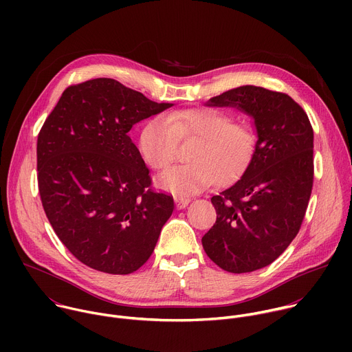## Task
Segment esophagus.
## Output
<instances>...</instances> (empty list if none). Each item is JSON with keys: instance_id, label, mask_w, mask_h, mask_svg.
<instances>
[{"instance_id": "esophagus-1", "label": "esophagus", "mask_w": 352, "mask_h": 352, "mask_svg": "<svg viewBox=\"0 0 352 352\" xmlns=\"http://www.w3.org/2000/svg\"><path fill=\"white\" fill-rule=\"evenodd\" d=\"M174 200H175V205L178 209H184L188 206V204L190 202L189 197H185V196H174Z\"/></svg>"}]
</instances>
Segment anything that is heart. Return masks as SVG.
I'll return each mask as SVG.
<instances>
[{
	"label": "heart",
	"instance_id": "obj_1",
	"mask_svg": "<svg viewBox=\"0 0 352 352\" xmlns=\"http://www.w3.org/2000/svg\"><path fill=\"white\" fill-rule=\"evenodd\" d=\"M195 140L189 163L163 174L157 184L178 196L202 190L213 184H227L249 164L256 147V133L245 121L213 107H190L150 120L142 129L139 148L144 162L157 171L171 166L179 142Z\"/></svg>",
	"mask_w": 352,
	"mask_h": 352
}]
</instances>
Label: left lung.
I'll list each match as a JSON object with an SVG mask.
<instances>
[{
  "mask_svg": "<svg viewBox=\"0 0 352 352\" xmlns=\"http://www.w3.org/2000/svg\"><path fill=\"white\" fill-rule=\"evenodd\" d=\"M208 106L249 114L258 142L242 177L212 197L217 219L202 245L223 270L254 272L273 263L304 221L314 186V129L288 94L261 86L227 90Z\"/></svg>",
  "mask_w": 352,
  "mask_h": 352,
  "instance_id": "left-lung-1",
  "label": "left lung"
}]
</instances>
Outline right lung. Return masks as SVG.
<instances>
[{"label":"right lung","instance_id":"right-lung-1","mask_svg":"<svg viewBox=\"0 0 352 352\" xmlns=\"http://www.w3.org/2000/svg\"><path fill=\"white\" fill-rule=\"evenodd\" d=\"M109 78L68 86L37 136L45 216L83 265L129 274L153 254L174 199L152 188L131 128L171 107Z\"/></svg>","mask_w":352,"mask_h":352}]
</instances>
